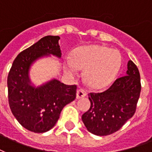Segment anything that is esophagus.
<instances>
[{
    "mask_svg": "<svg viewBox=\"0 0 152 152\" xmlns=\"http://www.w3.org/2000/svg\"><path fill=\"white\" fill-rule=\"evenodd\" d=\"M86 95V92L83 89H78L77 91V99H82Z\"/></svg>",
    "mask_w": 152,
    "mask_h": 152,
    "instance_id": "1",
    "label": "esophagus"
}]
</instances>
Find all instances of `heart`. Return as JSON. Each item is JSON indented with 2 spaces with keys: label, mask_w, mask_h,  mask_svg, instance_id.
<instances>
[{
  "label": "heart",
  "mask_w": 152,
  "mask_h": 152,
  "mask_svg": "<svg viewBox=\"0 0 152 152\" xmlns=\"http://www.w3.org/2000/svg\"><path fill=\"white\" fill-rule=\"evenodd\" d=\"M120 66V53L100 45L78 48L66 61V69L69 73H76L79 68H86L85 79L94 88L109 85L118 74Z\"/></svg>",
  "instance_id": "heart-1"
}]
</instances>
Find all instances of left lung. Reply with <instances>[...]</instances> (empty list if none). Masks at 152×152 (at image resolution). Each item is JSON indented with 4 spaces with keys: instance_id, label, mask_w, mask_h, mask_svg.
I'll use <instances>...</instances> for the list:
<instances>
[{
    "instance_id": "left-lung-1",
    "label": "left lung",
    "mask_w": 152,
    "mask_h": 152,
    "mask_svg": "<svg viewBox=\"0 0 152 152\" xmlns=\"http://www.w3.org/2000/svg\"><path fill=\"white\" fill-rule=\"evenodd\" d=\"M140 91V71L129 61L126 76L116 79L103 92L89 94L91 107L82 116L83 124L94 134H113L134 115Z\"/></svg>"
}]
</instances>
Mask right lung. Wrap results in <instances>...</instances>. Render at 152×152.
<instances>
[{
    "instance_id": "1",
    "label": "right lung",
    "mask_w": 152,
    "mask_h": 152,
    "mask_svg": "<svg viewBox=\"0 0 152 152\" xmlns=\"http://www.w3.org/2000/svg\"><path fill=\"white\" fill-rule=\"evenodd\" d=\"M58 36H45L20 52L13 61L7 85L12 115L25 128L43 133L53 128L63 107L76 98V85L53 79L41 86L30 84L28 70L37 59L50 54L61 58Z\"/></svg>"
}]
</instances>
